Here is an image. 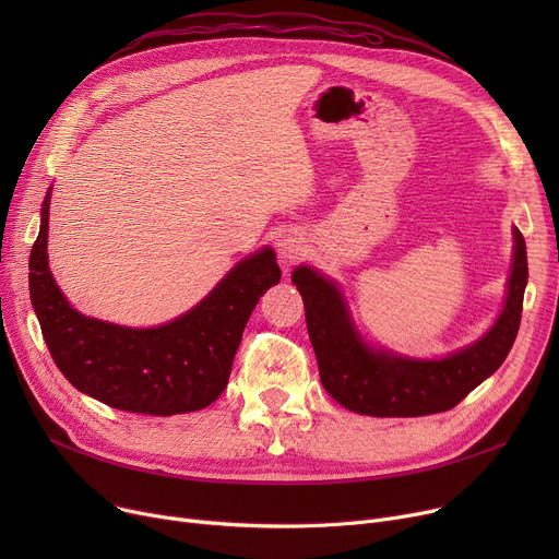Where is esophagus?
<instances>
[{
	"label": "esophagus",
	"mask_w": 559,
	"mask_h": 559,
	"mask_svg": "<svg viewBox=\"0 0 559 559\" xmlns=\"http://www.w3.org/2000/svg\"><path fill=\"white\" fill-rule=\"evenodd\" d=\"M278 253H281V258L287 260V262L299 260V258L304 255V240H301V235H297V233H285L283 238L278 240Z\"/></svg>",
	"instance_id": "34e87169"
}]
</instances>
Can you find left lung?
<instances>
[{
	"label": "left lung",
	"mask_w": 559,
	"mask_h": 559,
	"mask_svg": "<svg viewBox=\"0 0 559 559\" xmlns=\"http://www.w3.org/2000/svg\"><path fill=\"white\" fill-rule=\"evenodd\" d=\"M514 264L506 308L474 346L444 360H407L369 348L350 326L340 289L310 267H297L292 283L306 306L308 335L324 390L346 409L369 417H424L455 407L508 358L516 340L527 255L514 228Z\"/></svg>",
	"instance_id": "1"
}]
</instances>
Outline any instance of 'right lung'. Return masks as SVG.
Masks as SVG:
<instances>
[{
    "label": "right lung",
    "mask_w": 559,
    "mask_h": 559,
    "mask_svg": "<svg viewBox=\"0 0 559 559\" xmlns=\"http://www.w3.org/2000/svg\"><path fill=\"white\" fill-rule=\"evenodd\" d=\"M49 192L28 260V292L49 354L70 383L138 415H183L211 405L228 383L235 350L258 304L281 281L274 251L242 260L209 297L171 324L124 329L79 314L47 267Z\"/></svg>",
    "instance_id": "add662e5"
}]
</instances>
